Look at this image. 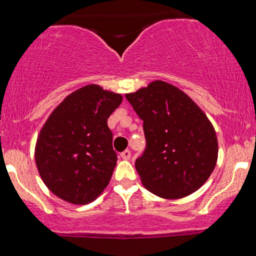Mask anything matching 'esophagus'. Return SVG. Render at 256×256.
<instances>
[{"label": "esophagus", "mask_w": 256, "mask_h": 256, "mask_svg": "<svg viewBox=\"0 0 256 256\" xmlns=\"http://www.w3.org/2000/svg\"><path fill=\"white\" fill-rule=\"evenodd\" d=\"M120 156L124 158V160H128V158H131V152L128 150V149H126V150H124L120 154Z\"/></svg>", "instance_id": "34e87169"}]
</instances>
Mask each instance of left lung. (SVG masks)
<instances>
[{
	"label": "left lung",
	"mask_w": 256,
	"mask_h": 256,
	"mask_svg": "<svg viewBox=\"0 0 256 256\" xmlns=\"http://www.w3.org/2000/svg\"><path fill=\"white\" fill-rule=\"evenodd\" d=\"M125 98L143 120L146 146L134 162L142 184L168 200L198 190L218 160V140L207 116L186 94L162 80Z\"/></svg>",
	"instance_id": "8db88e82"
}]
</instances>
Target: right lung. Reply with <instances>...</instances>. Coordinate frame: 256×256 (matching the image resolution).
<instances>
[{"label":"right lung","mask_w":256,"mask_h":256,"mask_svg":"<svg viewBox=\"0 0 256 256\" xmlns=\"http://www.w3.org/2000/svg\"><path fill=\"white\" fill-rule=\"evenodd\" d=\"M122 101L120 94L90 84L70 94L49 116L34 158L44 184L58 198L86 204L107 188L118 160L107 120Z\"/></svg>","instance_id":"obj_1"}]
</instances>
